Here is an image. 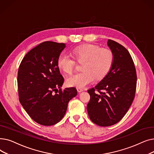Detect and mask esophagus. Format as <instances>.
<instances>
[{"label":"esophagus","instance_id":"obj_1","mask_svg":"<svg viewBox=\"0 0 154 154\" xmlns=\"http://www.w3.org/2000/svg\"><path fill=\"white\" fill-rule=\"evenodd\" d=\"M77 91H78V92H82V91H84L83 88H80V87H77Z\"/></svg>","mask_w":154,"mask_h":154}]
</instances>
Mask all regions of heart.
<instances>
[{
	"label": "heart",
	"instance_id": "obj_1",
	"mask_svg": "<svg viewBox=\"0 0 154 154\" xmlns=\"http://www.w3.org/2000/svg\"><path fill=\"white\" fill-rule=\"evenodd\" d=\"M74 59L82 63V72L69 77L66 84L69 87L82 88L91 84L96 77L100 80L106 77L110 72L114 63V55L107 48L86 44L76 47L71 50ZM58 68L66 74H71L75 68L74 60L66 54L59 55L57 60Z\"/></svg>",
	"mask_w": 154,
	"mask_h": 154
}]
</instances>
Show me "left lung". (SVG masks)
I'll return each instance as SVG.
<instances>
[{
    "label": "left lung",
    "mask_w": 154,
    "mask_h": 154,
    "mask_svg": "<svg viewBox=\"0 0 154 154\" xmlns=\"http://www.w3.org/2000/svg\"><path fill=\"white\" fill-rule=\"evenodd\" d=\"M107 45L114 55L109 74L87 92L91 96L87 109L92 122L102 127L119 122L126 114L134 100L137 74L132 57L126 48L114 40Z\"/></svg>",
    "instance_id": "left-lung-1"
}]
</instances>
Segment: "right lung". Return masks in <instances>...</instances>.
I'll list each match as a JSON object with an SVG mask.
<instances>
[{
  "instance_id": "right-lung-1",
  "label": "right lung",
  "mask_w": 154,
  "mask_h": 154,
  "mask_svg": "<svg viewBox=\"0 0 154 154\" xmlns=\"http://www.w3.org/2000/svg\"><path fill=\"white\" fill-rule=\"evenodd\" d=\"M65 47L63 43L42 42L27 53L19 67V101L40 125L58 123L66 114L69 102L77 94L75 87L61 88L64 79L57 60Z\"/></svg>"
}]
</instances>
